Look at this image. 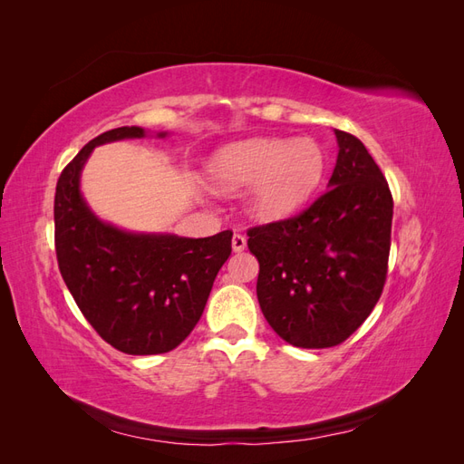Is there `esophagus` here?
<instances>
[{"label": "esophagus", "mask_w": 464, "mask_h": 464, "mask_svg": "<svg viewBox=\"0 0 464 464\" xmlns=\"http://www.w3.org/2000/svg\"><path fill=\"white\" fill-rule=\"evenodd\" d=\"M246 246H247L246 236H242V234H234L232 236V249L236 251V254H240V251H244Z\"/></svg>", "instance_id": "esophagus-1"}]
</instances>
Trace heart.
I'll return each mask as SVG.
<instances>
[{"label":"heart","instance_id":"1","mask_svg":"<svg viewBox=\"0 0 464 464\" xmlns=\"http://www.w3.org/2000/svg\"><path fill=\"white\" fill-rule=\"evenodd\" d=\"M325 166V152L314 139L256 137L218 149L207 170L222 191L249 188L246 207L256 220L280 222L310 203Z\"/></svg>","mask_w":464,"mask_h":464}]
</instances>
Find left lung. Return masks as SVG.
Returning a JSON list of instances; mask_svg holds the SVG:
<instances>
[{"label":"left lung","mask_w":464,"mask_h":464,"mask_svg":"<svg viewBox=\"0 0 464 464\" xmlns=\"http://www.w3.org/2000/svg\"><path fill=\"white\" fill-rule=\"evenodd\" d=\"M334 135L339 154L327 191L302 215L247 232L261 312L280 339L300 348L346 341L372 314L387 275V179L360 139Z\"/></svg>","instance_id":"left-lung-1"}]
</instances>
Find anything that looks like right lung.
<instances>
[{
	"instance_id": "1",
	"label": "right lung",
	"mask_w": 464,
	"mask_h": 464,
	"mask_svg": "<svg viewBox=\"0 0 464 464\" xmlns=\"http://www.w3.org/2000/svg\"><path fill=\"white\" fill-rule=\"evenodd\" d=\"M147 135L125 125L94 137L65 166L53 201L55 254L69 292L96 333L133 356L170 353L186 341L232 254L230 230L208 237L133 232L89 207L81 174L94 147Z\"/></svg>"
}]
</instances>
